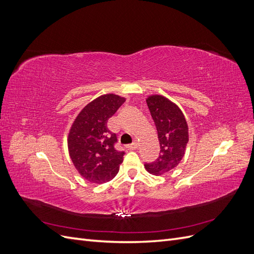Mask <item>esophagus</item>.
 Listing matches in <instances>:
<instances>
[{
    "instance_id": "obj_1",
    "label": "esophagus",
    "mask_w": 254,
    "mask_h": 254,
    "mask_svg": "<svg viewBox=\"0 0 254 254\" xmlns=\"http://www.w3.org/2000/svg\"><path fill=\"white\" fill-rule=\"evenodd\" d=\"M127 148H128V149H131V150L136 149V148H137V143H136V142H134V143H132V144H129V145H127Z\"/></svg>"
}]
</instances>
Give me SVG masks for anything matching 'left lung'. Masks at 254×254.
<instances>
[{"instance_id":"8db88e82","label":"left lung","mask_w":254,"mask_h":254,"mask_svg":"<svg viewBox=\"0 0 254 254\" xmlns=\"http://www.w3.org/2000/svg\"><path fill=\"white\" fill-rule=\"evenodd\" d=\"M146 103L157 127L161 150L156 161L144 166L149 174L161 176L181 162L189 142V127L181 109L168 98L150 95Z\"/></svg>"}]
</instances>
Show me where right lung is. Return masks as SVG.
Returning a JSON list of instances; mask_svg holds the SVG:
<instances>
[{"label":"right lung","mask_w":254,"mask_h":254,"mask_svg":"<svg viewBox=\"0 0 254 254\" xmlns=\"http://www.w3.org/2000/svg\"><path fill=\"white\" fill-rule=\"evenodd\" d=\"M125 101L115 94L97 97L79 112L70 129L68 153L76 170L90 182H108L119 173L125 152L114 148L118 137L107 123Z\"/></svg>","instance_id":"right-lung-1"}]
</instances>
